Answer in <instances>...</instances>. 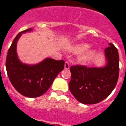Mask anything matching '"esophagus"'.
<instances>
[{"label":"esophagus","mask_w":126,"mask_h":126,"mask_svg":"<svg viewBox=\"0 0 126 126\" xmlns=\"http://www.w3.org/2000/svg\"><path fill=\"white\" fill-rule=\"evenodd\" d=\"M69 68H70V64H69V62L66 61L65 63V69L66 70H68V69H69Z\"/></svg>","instance_id":"obj_1"}]
</instances>
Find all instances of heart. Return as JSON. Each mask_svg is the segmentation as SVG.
I'll return each instance as SVG.
<instances>
[{"label":"heart","instance_id":"heart-1","mask_svg":"<svg viewBox=\"0 0 126 126\" xmlns=\"http://www.w3.org/2000/svg\"><path fill=\"white\" fill-rule=\"evenodd\" d=\"M90 46V44L88 43H79L70 46L68 48V50L71 52H73V53H78L86 50ZM95 54L96 50L94 49L84 51L79 56V61H80L81 63H87L88 61H90V60H92L95 57Z\"/></svg>","mask_w":126,"mask_h":126}]
</instances>
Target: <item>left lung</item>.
<instances>
[{
    "label": "left lung",
    "mask_w": 126,
    "mask_h": 126,
    "mask_svg": "<svg viewBox=\"0 0 126 126\" xmlns=\"http://www.w3.org/2000/svg\"><path fill=\"white\" fill-rule=\"evenodd\" d=\"M105 49L107 65L103 67L71 66V79L69 83L71 94L83 104H95L111 94L119 76V55L112 43Z\"/></svg>",
    "instance_id": "1"
}]
</instances>
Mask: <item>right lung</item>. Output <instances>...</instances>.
<instances>
[{
  "label": "right lung",
  "instance_id": "add662e5",
  "mask_svg": "<svg viewBox=\"0 0 126 126\" xmlns=\"http://www.w3.org/2000/svg\"><path fill=\"white\" fill-rule=\"evenodd\" d=\"M32 30L23 31L16 36L7 53L6 68L10 81L19 94L27 97H37L49 89L64 69L65 61L46 58L36 65L21 63L17 54V42L22 33Z\"/></svg>",
  "mask_w": 126,
  "mask_h": 126
}]
</instances>
